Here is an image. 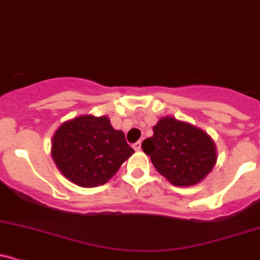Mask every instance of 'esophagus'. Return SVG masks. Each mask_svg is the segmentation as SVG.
Here are the masks:
<instances>
[{
	"instance_id": "34e87169",
	"label": "esophagus",
	"mask_w": 260,
	"mask_h": 260,
	"mask_svg": "<svg viewBox=\"0 0 260 260\" xmlns=\"http://www.w3.org/2000/svg\"><path fill=\"white\" fill-rule=\"evenodd\" d=\"M133 148H135V151H141V142H136L135 144H133Z\"/></svg>"
}]
</instances>
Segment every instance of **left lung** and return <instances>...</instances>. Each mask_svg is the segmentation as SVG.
Instances as JSON below:
<instances>
[{
	"instance_id": "1",
	"label": "left lung",
	"mask_w": 260,
	"mask_h": 260,
	"mask_svg": "<svg viewBox=\"0 0 260 260\" xmlns=\"http://www.w3.org/2000/svg\"><path fill=\"white\" fill-rule=\"evenodd\" d=\"M142 149L169 183L177 187L198 184L217 163V147L207 132L174 117H162Z\"/></svg>"
}]
</instances>
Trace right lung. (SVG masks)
Wrapping results in <instances>:
<instances>
[{
    "instance_id": "add662e5",
    "label": "right lung",
    "mask_w": 260,
    "mask_h": 260,
    "mask_svg": "<svg viewBox=\"0 0 260 260\" xmlns=\"http://www.w3.org/2000/svg\"><path fill=\"white\" fill-rule=\"evenodd\" d=\"M51 154L57 168L78 187L107 183L135 153L124 133L112 127L107 116L82 114L66 121L54 132Z\"/></svg>"
}]
</instances>
